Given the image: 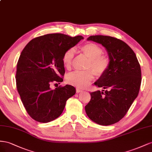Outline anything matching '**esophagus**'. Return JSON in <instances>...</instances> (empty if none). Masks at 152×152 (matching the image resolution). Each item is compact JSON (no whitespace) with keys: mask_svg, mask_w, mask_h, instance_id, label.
Returning <instances> with one entry per match:
<instances>
[{"mask_svg":"<svg viewBox=\"0 0 152 152\" xmlns=\"http://www.w3.org/2000/svg\"><path fill=\"white\" fill-rule=\"evenodd\" d=\"M83 90H82V89H80V88H76V92L77 93H80V92H83Z\"/></svg>","mask_w":152,"mask_h":152,"instance_id":"1","label":"esophagus"}]
</instances>
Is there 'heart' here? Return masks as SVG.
Returning a JSON list of instances; mask_svg holds the SVG:
<instances>
[{
  "label": "heart",
  "mask_w": 152,
  "mask_h": 152,
  "mask_svg": "<svg viewBox=\"0 0 152 152\" xmlns=\"http://www.w3.org/2000/svg\"><path fill=\"white\" fill-rule=\"evenodd\" d=\"M79 51L89 59L87 71H74L67 76L69 83L77 87L85 88L94 78L95 75L98 76L102 75L110 67V60L107 56L103 55L102 50L99 45L93 42H88L79 48ZM75 55L72 48L67 50L62 57V62L65 68L70 69Z\"/></svg>",
  "instance_id": "1"
}]
</instances>
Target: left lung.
Wrapping results in <instances>:
<instances>
[{"instance_id":"1","label":"left lung","mask_w":152,"mask_h":152,"mask_svg":"<svg viewBox=\"0 0 152 152\" xmlns=\"http://www.w3.org/2000/svg\"><path fill=\"white\" fill-rule=\"evenodd\" d=\"M88 41L102 45L106 49L110 67L94 84L103 88L90 93L85 106L89 118L101 125L118 122L126 115L137 97L141 83L140 63L133 50L118 39L107 36H92Z\"/></svg>"}]
</instances>
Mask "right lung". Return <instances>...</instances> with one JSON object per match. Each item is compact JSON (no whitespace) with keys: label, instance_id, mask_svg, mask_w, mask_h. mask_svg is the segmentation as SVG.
<instances>
[{"label":"right lung","instance_id":"obj_1","mask_svg":"<svg viewBox=\"0 0 152 152\" xmlns=\"http://www.w3.org/2000/svg\"><path fill=\"white\" fill-rule=\"evenodd\" d=\"M83 37L50 34L33 39L21 51L16 66L17 90L28 114L34 120L47 123L62 114L69 98L76 93L66 85L51 89L53 82H62V57Z\"/></svg>","mask_w":152,"mask_h":152}]
</instances>
